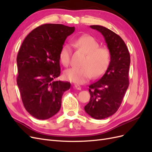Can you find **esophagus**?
I'll return each instance as SVG.
<instances>
[{"mask_svg": "<svg viewBox=\"0 0 152 152\" xmlns=\"http://www.w3.org/2000/svg\"><path fill=\"white\" fill-rule=\"evenodd\" d=\"M74 87L75 89H78V90H81V87L79 86V85H77V84H75L74 86Z\"/></svg>", "mask_w": 152, "mask_h": 152, "instance_id": "esophagus-1", "label": "esophagus"}]
</instances>
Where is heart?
<instances>
[{"label":"heart","mask_w":152,"mask_h":152,"mask_svg":"<svg viewBox=\"0 0 152 152\" xmlns=\"http://www.w3.org/2000/svg\"><path fill=\"white\" fill-rule=\"evenodd\" d=\"M73 46L86 54L80 68H72L64 72L65 79L75 84H84L91 77L97 78L107 70L110 61V53L91 35H84L73 41ZM59 59L64 66H68L71 60V49L65 45L59 51Z\"/></svg>","instance_id":"1"}]
</instances>
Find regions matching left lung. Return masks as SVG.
<instances>
[{"label": "left lung", "instance_id": "left-lung-1", "mask_svg": "<svg viewBox=\"0 0 152 152\" xmlns=\"http://www.w3.org/2000/svg\"><path fill=\"white\" fill-rule=\"evenodd\" d=\"M90 27L103 35L111 60L104 74L89 85L90 101L84 110L93 118L103 119L112 115L121 107L129 85L130 54L124 41L115 32L103 26Z\"/></svg>", "mask_w": 152, "mask_h": 152}]
</instances>
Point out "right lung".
<instances>
[{
    "instance_id": "add662e5",
    "label": "right lung",
    "mask_w": 152,
    "mask_h": 152,
    "mask_svg": "<svg viewBox=\"0 0 152 152\" xmlns=\"http://www.w3.org/2000/svg\"><path fill=\"white\" fill-rule=\"evenodd\" d=\"M75 27L43 24L27 35L17 55V84L24 107L31 115L45 120L61 108L68 82L56 80L60 75L59 51Z\"/></svg>"
}]
</instances>
